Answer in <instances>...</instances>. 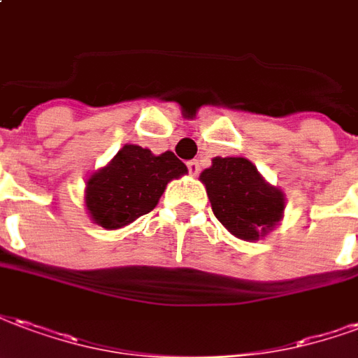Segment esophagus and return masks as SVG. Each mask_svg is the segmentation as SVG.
<instances>
[{
	"mask_svg": "<svg viewBox=\"0 0 358 358\" xmlns=\"http://www.w3.org/2000/svg\"><path fill=\"white\" fill-rule=\"evenodd\" d=\"M187 168H189L190 176H198V173H200V162L198 160L187 162Z\"/></svg>",
	"mask_w": 358,
	"mask_h": 358,
	"instance_id": "34e87169",
	"label": "esophagus"
}]
</instances>
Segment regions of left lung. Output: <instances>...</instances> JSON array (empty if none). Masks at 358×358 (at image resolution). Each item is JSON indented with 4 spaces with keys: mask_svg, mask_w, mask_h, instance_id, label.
Wrapping results in <instances>:
<instances>
[{
    "mask_svg": "<svg viewBox=\"0 0 358 358\" xmlns=\"http://www.w3.org/2000/svg\"><path fill=\"white\" fill-rule=\"evenodd\" d=\"M215 217L236 238L254 242L273 231L282 219V190L268 185L246 158H213L200 173Z\"/></svg>",
    "mask_w": 358,
    "mask_h": 358,
    "instance_id": "8db88e82",
    "label": "left lung"
}]
</instances>
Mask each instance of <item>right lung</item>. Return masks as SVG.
Wrapping results in <instances>:
<instances>
[{
    "mask_svg": "<svg viewBox=\"0 0 358 358\" xmlns=\"http://www.w3.org/2000/svg\"><path fill=\"white\" fill-rule=\"evenodd\" d=\"M187 173L173 152L154 156L148 148L124 145L85 185V208L96 225L122 229L152 211L171 179Z\"/></svg>",
    "mask_w": 358,
    "mask_h": 358,
    "instance_id": "add662e5",
    "label": "right lung"
}]
</instances>
